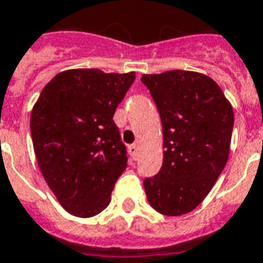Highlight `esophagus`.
<instances>
[{"instance_id": "esophagus-1", "label": "esophagus", "mask_w": 263, "mask_h": 263, "mask_svg": "<svg viewBox=\"0 0 263 263\" xmlns=\"http://www.w3.org/2000/svg\"><path fill=\"white\" fill-rule=\"evenodd\" d=\"M128 151H129V153H131L132 159H137V157H138V152H139L137 143H134V145H129V147H128Z\"/></svg>"}]
</instances>
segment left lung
Returning a JSON list of instances; mask_svg holds the SVG:
<instances>
[{
  "instance_id": "obj_1",
  "label": "left lung",
  "mask_w": 263,
  "mask_h": 263,
  "mask_svg": "<svg viewBox=\"0 0 263 263\" xmlns=\"http://www.w3.org/2000/svg\"><path fill=\"white\" fill-rule=\"evenodd\" d=\"M163 125V164L143 186L151 206L161 215L195 209L224 168L234 114L220 86L203 73L167 71L142 75Z\"/></svg>"
}]
</instances>
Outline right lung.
<instances>
[{
	"label": "right lung",
	"instance_id": "obj_1",
	"mask_svg": "<svg viewBox=\"0 0 263 263\" xmlns=\"http://www.w3.org/2000/svg\"><path fill=\"white\" fill-rule=\"evenodd\" d=\"M135 72L68 69L44 86L30 114L39 167L67 212L92 217L107 208L126 168V149L112 120Z\"/></svg>",
	"mask_w": 263,
	"mask_h": 263
}]
</instances>
